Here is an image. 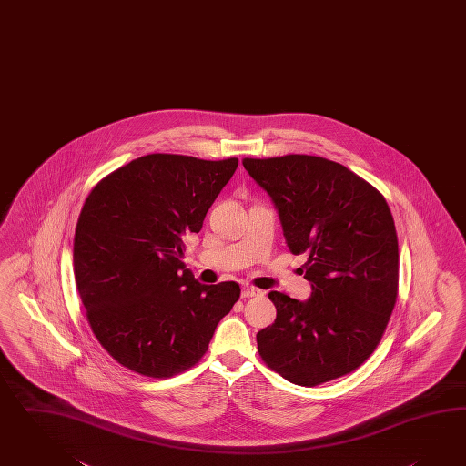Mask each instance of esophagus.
Listing matches in <instances>:
<instances>
[{"label":"esophagus","mask_w":466,"mask_h":466,"mask_svg":"<svg viewBox=\"0 0 466 466\" xmlns=\"http://www.w3.org/2000/svg\"><path fill=\"white\" fill-rule=\"evenodd\" d=\"M259 295H263V291L258 289H252V287H244L242 289V297L244 299H249V297H259Z\"/></svg>","instance_id":"34e87169"}]
</instances>
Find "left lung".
Masks as SVG:
<instances>
[{"instance_id":"8db88e82","label":"left lung","mask_w":466,"mask_h":466,"mask_svg":"<svg viewBox=\"0 0 466 466\" xmlns=\"http://www.w3.org/2000/svg\"><path fill=\"white\" fill-rule=\"evenodd\" d=\"M244 167L277 208L291 254H307L305 300L271 291L275 324L258 332L263 361L315 387L363 365L399 289V242L383 195L346 166L317 156L249 159Z\"/></svg>"}]
</instances>
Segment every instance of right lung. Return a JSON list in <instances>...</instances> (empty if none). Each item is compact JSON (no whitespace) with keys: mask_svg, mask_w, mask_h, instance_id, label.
I'll list each match as a JSON object with an SVG mask.
<instances>
[{"mask_svg":"<svg viewBox=\"0 0 466 466\" xmlns=\"http://www.w3.org/2000/svg\"><path fill=\"white\" fill-rule=\"evenodd\" d=\"M238 164L147 154L103 177L83 205L76 287L96 339L138 375L197 365L239 300L238 283L201 285L181 261L183 240L200 232Z\"/></svg>","mask_w":466,"mask_h":466,"instance_id":"add662e5","label":"right lung"}]
</instances>
